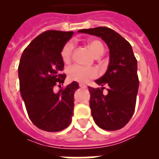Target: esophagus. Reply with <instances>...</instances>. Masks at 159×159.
I'll list each match as a JSON object with an SVG mask.
<instances>
[{"instance_id":"esophagus-1","label":"esophagus","mask_w":159,"mask_h":159,"mask_svg":"<svg viewBox=\"0 0 159 159\" xmlns=\"http://www.w3.org/2000/svg\"><path fill=\"white\" fill-rule=\"evenodd\" d=\"M79 87H81V88H87V86L85 84H82V83H80Z\"/></svg>"}]
</instances>
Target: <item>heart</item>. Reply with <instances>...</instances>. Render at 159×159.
Returning <instances> with one entry per match:
<instances>
[{"label":"heart","mask_w":159,"mask_h":159,"mask_svg":"<svg viewBox=\"0 0 159 159\" xmlns=\"http://www.w3.org/2000/svg\"><path fill=\"white\" fill-rule=\"evenodd\" d=\"M88 48L93 53L95 57L101 56L104 53V46L100 41L91 40L87 43ZM73 43L72 42H67L61 50V57L64 62H68L72 58V51H73ZM97 75V70L92 67H84L79 65H74L68 70V76L70 79L77 81L79 82H87L88 80L92 79Z\"/></svg>","instance_id":"obj_1"}]
</instances>
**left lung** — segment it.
I'll return each mask as SVG.
<instances>
[{"instance_id": "left-lung-1", "label": "left lung", "mask_w": 159, "mask_h": 159, "mask_svg": "<svg viewBox=\"0 0 159 159\" xmlns=\"http://www.w3.org/2000/svg\"><path fill=\"white\" fill-rule=\"evenodd\" d=\"M80 33L101 37L110 49L108 69L95 81L100 88L90 87V108L95 123L105 130L123 128L133 116L139 89L137 60L130 43L107 27L80 30ZM107 92H103L104 87Z\"/></svg>"}]
</instances>
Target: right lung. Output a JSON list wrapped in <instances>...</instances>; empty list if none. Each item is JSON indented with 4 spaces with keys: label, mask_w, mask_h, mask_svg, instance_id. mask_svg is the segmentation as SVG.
<instances>
[{
    "label": "right lung",
    "mask_w": 159,
    "mask_h": 159,
    "mask_svg": "<svg viewBox=\"0 0 159 159\" xmlns=\"http://www.w3.org/2000/svg\"><path fill=\"white\" fill-rule=\"evenodd\" d=\"M73 34L72 31L47 30L31 41L21 55L19 64L20 89L30 120L48 132L64 129L72 121L74 92L78 83L72 82L58 92L66 75L61 50Z\"/></svg>",
    "instance_id": "1"
}]
</instances>
